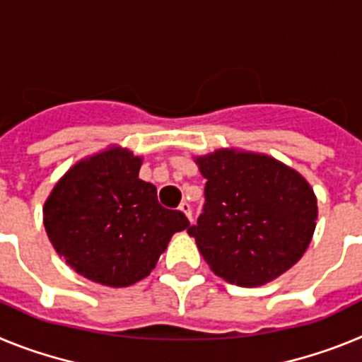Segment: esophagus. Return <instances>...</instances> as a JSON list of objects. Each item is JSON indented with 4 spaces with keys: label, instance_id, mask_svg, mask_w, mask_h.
Returning <instances> with one entry per match:
<instances>
[{
    "label": "esophagus",
    "instance_id": "1",
    "mask_svg": "<svg viewBox=\"0 0 362 362\" xmlns=\"http://www.w3.org/2000/svg\"><path fill=\"white\" fill-rule=\"evenodd\" d=\"M179 210H181V212H183L185 216H187L188 219L192 221V206H190V203H188V201H183V203L179 204Z\"/></svg>",
    "mask_w": 362,
    "mask_h": 362
}]
</instances>
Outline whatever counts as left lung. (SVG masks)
Here are the masks:
<instances>
[{
    "label": "left lung",
    "mask_w": 362,
    "mask_h": 362,
    "mask_svg": "<svg viewBox=\"0 0 362 362\" xmlns=\"http://www.w3.org/2000/svg\"><path fill=\"white\" fill-rule=\"evenodd\" d=\"M196 163L206 203L188 233L210 270L239 286L267 284L290 270L317 225L308 181L267 153L219 148Z\"/></svg>",
    "instance_id": "obj_1"
}]
</instances>
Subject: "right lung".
Segmentation results:
<instances>
[{"mask_svg": "<svg viewBox=\"0 0 362 362\" xmlns=\"http://www.w3.org/2000/svg\"><path fill=\"white\" fill-rule=\"evenodd\" d=\"M141 156L112 145L65 172L43 206L54 250L94 283L124 288L156 268L175 232L190 226L163 209L158 190L139 179Z\"/></svg>", "mask_w": 362, "mask_h": 362, "instance_id": "1", "label": "right lung"}]
</instances>
